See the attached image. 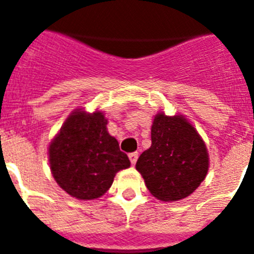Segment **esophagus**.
Segmentation results:
<instances>
[{
	"label": "esophagus",
	"instance_id": "obj_1",
	"mask_svg": "<svg viewBox=\"0 0 254 254\" xmlns=\"http://www.w3.org/2000/svg\"><path fill=\"white\" fill-rule=\"evenodd\" d=\"M128 157H129V161H131V164H132V165H135L137 161V157H139V153H137V152H132V153H129Z\"/></svg>",
	"mask_w": 254,
	"mask_h": 254
}]
</instances>
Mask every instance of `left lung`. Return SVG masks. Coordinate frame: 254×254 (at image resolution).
<instances>
[{"label": "left lung", "mask_w": 254, "mask_h": 254, "mask_svg": "<svg viewBox=\"0 0 254 254\" xmlns=\"http://www.w3.org/2000/svg\"><path fill=\"white\" fill-rule=\"evenodd\" d=\"M151 140L136 169L152 195L176 202L195 191L208 172L207 148L196 129L184 115L159 113L153 119Z\"/></svg>", "instance_id": "left-lung-1"}]
</instances>
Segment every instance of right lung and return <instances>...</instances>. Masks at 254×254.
Masks as SVG:
<instances>
[{
    "instance_id": "obj_1",
    "label": "right lung",
    "mask_w": 254,
    "mask_h": 254,
    "mask_svg": "<svg viewBox=\"0 0 254 254\" xmlns=\"http://www.w3.org/2000/svg\"><path fill=\"white\" fill-rule=\"evenodd\" d=\"M106 125L101 111L89 114L78 109L51 141V172L59 186L73 198L88 200L102 196L115 174L131 165L118 140L107 132Z\"/></svg>"
}]
</instances>
